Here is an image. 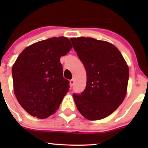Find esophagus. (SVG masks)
I'll return each mask as SVG.
<instances>
[{"mask_svg":"<svg viewBox=\"0 0 148 148\" xmlns=\"http://www.w3.org/2000/svg\"><path fill=\"white\" fill-rule=\"evenodd\" d=\"M69 84H70L71 87H72V86L74 85V79H71L70 81H69Z\"/></svg>","mask_w":148,"mask_h":148,"instance_id":"obj_1","label":"esophagus"}]
</instances>
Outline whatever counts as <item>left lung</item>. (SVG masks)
<instances>
[{"instance_id":"left-lung-1","label":"left lung","mask_w":148,"mask_h":148,"mask_svg":"<svg viewBox=\"0 0 148 148\" xmlns=\"http://www.w3.org/2000/svg\"><path fill=\"white\" fill-rule=\"evenodd\" d=\"M70 40L87 74L84 90L73 94L77 109L88 120L106 118L126 96L130 76L126 61L109 42L84 37Z\"/></svg>"}]
</instances>
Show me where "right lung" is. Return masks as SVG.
<instances>
[{"label":"right lung","instance_id":"add662e5","mask_svg":"<svg viewBox=\"0 0 148 148\" xmlns=\"http://www.w3.org/2000/svg\"><path fill=\"white\" fill-rule=\"evenodd\" d=\"M72 48L68 38L51 37L26 47L12 67L14 95L27 113L45 119L58 109L68 92L61 56Z\"/></svg>","mask_w":148,"mask_h":148}]
</instances>
